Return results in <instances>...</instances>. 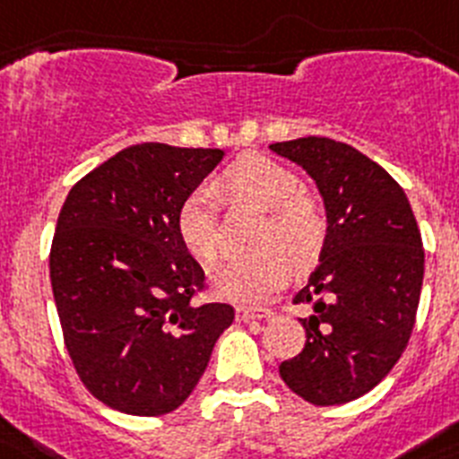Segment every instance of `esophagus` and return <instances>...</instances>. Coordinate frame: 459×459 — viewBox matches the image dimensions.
I'll return each mask as SVG.
<instances>
[{"label": "esophagus", "instance_id": "esophagus-1", "mask_svg": "<svg viewBox=\"0 0 459 459\" xmlns=\"http://www.w3.org/2000/svg\"><path fill=\"white\" fill-rule=\"evenodd\" d=\"M235 316H238V321L247 324V321H256V318L273 316V312H270V309H252V307H238V309H235Z\"/></svg>", "mask_w": 459, "mask_h": 459}]
</instances>
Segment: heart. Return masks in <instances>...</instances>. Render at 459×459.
I'll return each mask as SVG.
<instances>
[{"mask_svg":"<svg viewBox=\"0 0 459 459\" xmlns=\"http://www.w3.org/2000/svg\"><path fill=\"white\" fill-rule=\"evenodd\" d=\"M219 189L226 198L265 210L254 240L261 252L233 258L214 273V290L221 298L242 305L268 300L290 279V261L296 268H307L321 256L328 219L312 196L302 194L305 185L284 163L245 154L224 170ZM219 207L217 186L196 185L182 198L175 217L182 245L205 268H214L224 249Z\"/></svg>","mask_w":459,"mask_h":459,"instance_id":"b5f03b06","label":"heart"}]
</instances>
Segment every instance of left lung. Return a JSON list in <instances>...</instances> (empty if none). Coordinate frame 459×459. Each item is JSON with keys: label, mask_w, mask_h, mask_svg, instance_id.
Segmentation results:
<instances>
[{"label": "left lung", "mask_w": 459, "mask_h": 459, "mask_svg": "<svg viewBox=\"0 0 459 459\" xmlns=\"http://www.w3.org/2000/svg\"><path fill=\"white\" fill-rule=\"evenodd\" d=\"M300 163L328 212V238L293 305L305 349L279 365L296 395L316 406L346 404L378 385L404 353L420 300L425 249L404 189L346 143L307 135L270 145Z\"/></svg>", "instance_id": "left-lung-1"}]
</instances>
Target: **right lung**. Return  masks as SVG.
Instances as JSON below:
<instances>
[{
	"mask_svg": "<svg viewBox=\"0 0 459 459\" xmlns=\"http://www.w3.org/2000/svg\"><path fill=\"white\" fill-rule=\"evenodd\" d=\"M224 150L131 145L74 185L50 247V284L64 346L91 395L115 411H175L235 318L196 305L205 273L182 245V198Z\"/></svg>",
	"mask_w": 459,
	"mask_h": 459,
	"instance_id": "add662e5",
	"label": "right lung"
}]
</instances>
